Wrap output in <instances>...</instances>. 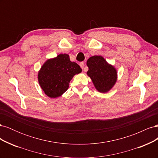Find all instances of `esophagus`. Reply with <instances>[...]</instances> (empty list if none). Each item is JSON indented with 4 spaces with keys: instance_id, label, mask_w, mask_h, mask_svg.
<instances>
[{
    "instance_id": "esophagus-1",
    "label": "esophagus",
    "mask_w": 158,
    "mask_h": 158,
    "mask_svg": "<svg viewBox=\"0 0 158 158\" xmlns=\"http://www.w3.org/2000/svg\"><path fill=\"white\" fill-rule=\"evenodd\" d=\"M80 67L82 68V69H84V66H85V64H84V63H83V62H81V63H80ZM84 71H86L85 70V69H84Z\"/></svg>"
}]
</instances>
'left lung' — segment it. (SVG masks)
<instances>
[{
	"instance_id": "8db88e82",
	"label": "left lung",
	"mask_w": 158,
	"mask_h": 158,
	"mask_svg": "<svg viewBox=\"0 0 158 158\" xmlns=\"http://www.w3.org/2000/svg\"><path fill=\"white\" fill-rule=\"evenodd\" d=\"M87 75L94 87L100 93H107L117 81V70L101 55H94L88 59Z\"/></svg>"
}]
</instances>
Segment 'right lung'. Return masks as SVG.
Returning a JSON list of instances; mask_svg holds the SVG:
<instances>
[{
  "mask_svg": "<svg viewBox=\"0 0 158 158\" xmlns=\"http://www.w3.org/2000/svg\"><path fill=\"white\" fill-rule=\"evenodd\" d=\"M82 71L67 54H59L47 59L38 72L37 78L43 92L51 98L61 96L69 87L74 76Z\"/></svg>",
  "mask_w": 158,
  "mask_h": 158,
  "instance_id": "obj_1",
  "label": "right lung"
}]
</instances>
